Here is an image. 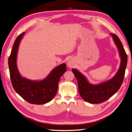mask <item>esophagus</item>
I'll use <instances>...</instances> for the list:
<instances>
[{"instance_id": "34e87169", "label": "esophagus", "mask_w": 132, "mask_h": 132, "mask_svg": "<svg viewBox=\"0 0 132 132\" xmlns=\"http://www.w3.org/2000/svg\"><path fill=\"white\" fill-rule=\"evenodd\" d=\"M68 66L70 68H71L73 67V63L71 62V61H69L68 62Z\"/></svg>"}]
</instances>
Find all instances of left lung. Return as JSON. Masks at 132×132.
<instances>
[{"label": "left lung", "mask_w": 132, "mask_h": 132, "mask_svg": "<svg viewBox=\"0 0 132 132\" xmlns=\"http://www.w3.org/2000/svg\"><path fill=\"white\" fill-rule=\"evenodd\" d=\"M111 35L118 47L121 58L120 67L112 79L100 84L93 85L89 83L84 76L79 71L75 69H72L73 73L78 80L80 95L83 100L91 103L97 104L107 100L119 89L125 78L127 55L117 36L114 34H111Z\"/></svg>", "instance_id": "8db88e82"}]
</instances>
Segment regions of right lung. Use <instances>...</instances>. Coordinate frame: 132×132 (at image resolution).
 Listing matches in <instances>:
<instances>
[{"instance_id": "add662e5", "label": "right lung", "mask_w": 132, "mask_h": 132, "mask_svg": "<svg viewBox=\"0 0 132 132\" xmlns=\"http://www.w3.org/2000/svg\"><path fill=\"white\" fill-rule=\"evenodd\" d=\"M25 34L19 35L14 42L8 59L12 85L16 93L32 104L42 105L51 101L57 94L59 79L67 70L64 63L55 68L42 81H34L22 78L16 65V55L20 42Z\"/></svg>"}]
</instances>
